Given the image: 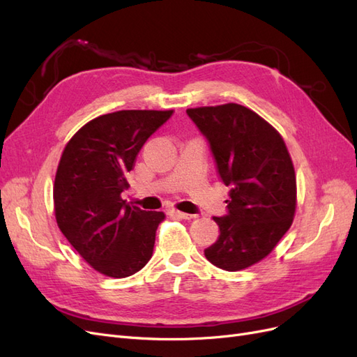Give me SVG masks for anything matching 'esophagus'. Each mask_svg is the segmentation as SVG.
<instances>
[{"label":"esophagus","instance_id":"obj_1","mask_svg":"<svg viewBox=\"0 0 357 357\" xmlns=\"http://www.w3.org/2000/svg\"><path fill=\"white\" fill-rule=\"evenodd\" d=\"M172 214L176 215V218H178V219H193L195 218V214H189V213H183V211H180V210H172Z\"/></svg>","mask_w":357,"mask_h":357}]
</instances>
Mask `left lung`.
I'll return each mask as SVG.
<instances>
[{
    "instance_id": "1",
    "label": "left lung",
    "mask_w": 357,
    "mask_h": 357,
    "mask_svg": "<svg viewBox=\"0 0 357 357\" xmlns=\"http://www.w3.org/2000/svg\"><path fill=\"white\" fill-rule=\"evenodd\" d=\"M208 139L218 172L229 186L228 214L213 218L218 241L204 255L225 271L262 261L289 231L296 208V177L275 128L240 104L188 109Z\"/></svg>"
}]
</instances>
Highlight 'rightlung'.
<instances>
[{
  "mask_svg": "<svg viewBox=\"0 0 357 357\" xmlns=\"http://www.w3.org/2000/svg\"><path fill=\"white\" fill-rule=\"evenodd\" d=\"M172 110H121L95 117L63 149L53 186L61 232L96 271L114 278L135 274L150 261L162 211L122 199L147 138Z\"/></svg>",
  "mask_w": 357,
  "mask_h": 357,
  "instance_id": "obj_1",
  "label": "right lung"
}]
</instances>
